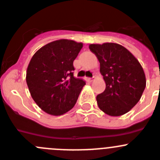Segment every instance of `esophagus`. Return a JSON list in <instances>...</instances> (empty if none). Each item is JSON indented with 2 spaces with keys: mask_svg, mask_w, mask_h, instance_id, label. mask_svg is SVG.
Here are the masks:
<instances>
[{
  "mask_svg": "<svg viewBox=\"0 0 160 160\" xmlns=\"http://www.w3.org/2000/svg\"><path fill=\"white\" fill-rule=\"evenodd\" d=\"M94 79H95V77H94V76H93V77L91 78H89V81H90V82H93V80H94Z\"/></svg>",
  "mask_w": 160,
  "mask_h": 160,
  "instance_id": "1",
  "label": "esophagus"
}]
</instances>
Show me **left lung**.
Segmentation results:
<instances>
[{"label":"left lung","instance_id":"1","mask_svg":"<svg viewBox=\"0 0 160 160\" xmlns=\"http://www.w3.org/2000/svg\"><path fill=\"white\" fill-rule=\"evenodd\" d=\"M100 62L105 90L97 96L99 109L112 117L131 110L140 101L146 86L144 71L128 50L114 43L90 44Z\"/></svg>","mask_w":160,"mask_h":160}]
</instances>
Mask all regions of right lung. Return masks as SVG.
<instances>
[{"mask_svg": "<svg viewBox=\"0 0 160 160\" xmlns=\"http://www.w3.org/2000/svg\"><path fill=\"white\" fill-rule=\"evenodd\" d=\"M82 43L59 39L48 43L32 56L26 73L31 96L45 112L60 116L72 109L86 85L74 77V60Z\"/></svg>", "mask_w": 160, "mask_h": 160, "instance_id": "add662e5", "label": "right lung"}]
</instances>
